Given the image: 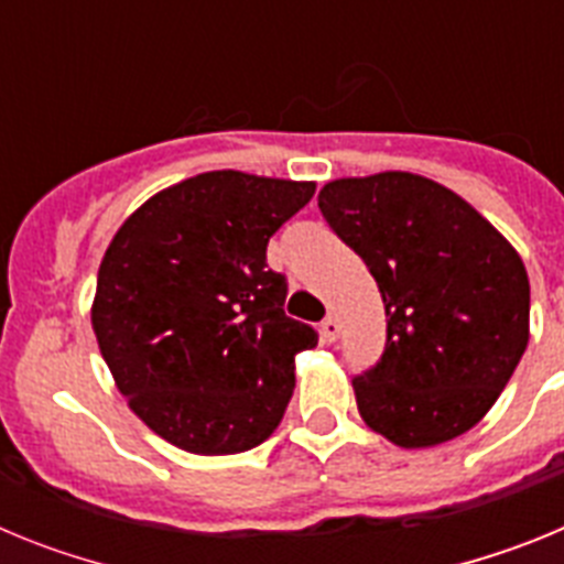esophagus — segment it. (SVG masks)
Wrapping results in <instances>:
<instances>
[{
  "label": "esophagus",
  "instance_id": "esophagus-1",
  "mask_svg": "<svg viewBox=\"0 0 564 564\" xmlns=\"http://www.w3.org/2000/svg\"><path fill=\"white\" fill-rule=\"evenodd\" d=\"M338 333H341V325H338L336 316H327L322 325H318V336H322V341L325 344H333L338 338Z\"/></svg>",
  "mask_w": 564,
  "mask_h": 564
}]
</instances>
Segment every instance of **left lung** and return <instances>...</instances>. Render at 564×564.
<instances>
[{"instance_id":"obj_1","label":"left lung","mask_w":564,"mask_h":564,"mask_svg":"<svg viewBox=\"0 0 564 564\" xmlns=\"http://www.w3.org/2000/svg\"><path fill=\"white\" fill-rule=\"evenodd\" d=\"M387 311L381 361L352 378L358 412L401 449L455 441L495 406L528 347L531 285L514 246L460 194L412 172L318 192Z\"/></svg>"}]
</instances>
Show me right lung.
Instances as JSON below:
<instances>
[{"label": "right lung", "instance_id": "obj_1", "mask_svg": "<svg viewBox=\"0 0 564 564\" xmlns=\"http://www.w3.org/2000/svg\"><path fill=\"white\" fill-rule=\"evenodd\" d=\"M316 183L203 172L149 197L98 268L93 330L129 410L192 455H237L271 437L311 325L288 318L268 239Z\"/></svg>", "mask_w": 564, "mask_h": 564}]
</instances>
